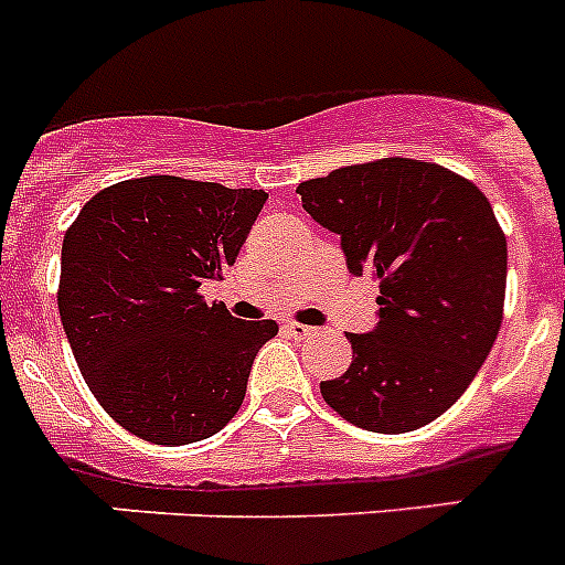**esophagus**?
<instances>
[{
	"mask_svg": "<svg viewBox=\"0 0 565 565\" xmlns=\"http://www.w3.org/2000/svg\"><path fill=\"white\" fill-rule=\"evenodd\" d=\"M286 331L291 333V337H297V339H308V337H313V333H317V328L299 326V322H286Z\"/></svg>",
	"mask_w": 565,
	"mask_h": 565,
	"instance_id": "1",
	"label": "esophagus"
}]
</instances>
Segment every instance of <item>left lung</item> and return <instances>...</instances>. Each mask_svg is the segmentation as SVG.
Here are the masks:
<instances>
[{"label": "left lung", "mask_w": 565, "mask_h": 565, "mask_svg": "<svg viewBox=\"0 0 565 565\" xmlns=\"http://www.w3.org/2000/svg\"><path fill=\"white\" fill-rule=\"evenodd\" d=\"M297 192L342 237L348 271L379 279L376 328L348 333L353 362L322 398L362 430H418L461 398L501 331L507 237L487 194L413 158L333 169Z\"/></svg>", "instance_id": "1"}]
</instances>
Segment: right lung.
I'll return each mask as SVG.
<instances>
[{"instance_id": "1", "label": "right lung", "mask_w": 565, "mask_h": 565, "mask_svg": "<svg viewBox=\"0 0 565 565\" xmlns=\"http://www.w3.org/2000/svg\"><path fill=\"white\" fill-rule=\"evenodd\" d=\"M266 198L149 174L102 189L64 234V333L93 396L132 436L181 447L239 411L277 322H243L201 286L234 266Z\"/></svg>"}]
</instances>
